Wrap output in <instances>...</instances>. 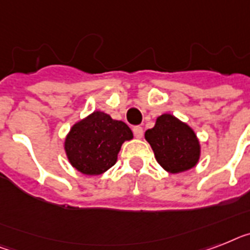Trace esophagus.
<instances>
[{
  "label": "esophagus",
  "instance_id": "esophagus-1",
  "mask_svg": "<svg viewBox=\"0 0 250 250\" xmlns=\"http://www.w3.org/2000/svg\"><path fill=\"white\" fill-rule=\"evenodd\" d=\"M133 133L135 135V138H142L143 137V127L142 126H134Z\"/></svg>",
  "mask_w": 250,
  "mask_h": 250
}]
</instances>
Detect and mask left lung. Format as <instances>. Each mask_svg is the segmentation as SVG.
Here are the masks:
<instances>
[{
  "instance_id": "1",
  "label": "left lung",
  "mask_w": 250,
  "mask_h": 250,
  "mask_svg": "<svg viewBox=\"0 0 250 250\" xmlns=\"http://www.w3.org/2000/svg\"><path fill=\"white\" fill-rule=\"evenodd\" d=\"M146 139L158 164L171 174L190 170L199 160L201 147L194 131L170 113L158 117L154 127L146 131Z\"/></svg>"
}]
</instances>
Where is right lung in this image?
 <instances>
[{
	"label": "right lung",
	"mask_w": 250,
	"mask_h": 250,
	"mask_svg": "<svg viewBox=\"0 0 250 250\" xmlns=\"http://www.w3.org/2000/svg\"><path fill=\"white\" fill-rule=\"evenodd\" d=\"M130 139L133 133L126 124L96 111L70 130L65 150L70 164L82 174L100 175L115 165L121 144Z\"/></svg>",
	"instance_id": "add662e5"
}]
</instances>
